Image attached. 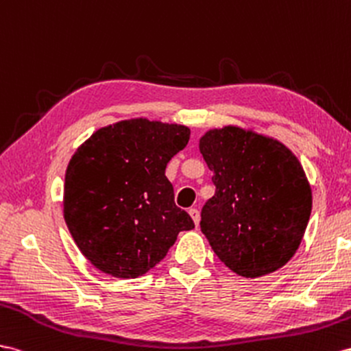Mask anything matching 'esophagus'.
I'll return each mask as SVG.
<instances>
[{"label":"esophagus","mask_w":351,"mask_h":351,"mask_svg":"<svg viewBox=\"0 0 351 351\" xmlns=\"http://www.w3.org/2000/svg\"><path fill=\"white\" fill-rule=\"evenodd\" d=\"M188 213H190V217L193 218L195 226H199V222H200V212H199V209L191 208L190 210H188Z\"/></svg>","instance_id":"34e87169"}]
</instances>
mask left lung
<instances>
[{
    "label": "left lung",
    "mask_w": 351,
    "mask_h": 351,
    "mask_svg": "<svg viewBox=\"0 0 351 351\" xmlns=\"http://www.w3.org/2000/svg\"><path fill=\"white\" fill-rule=\"evenodd\" d=\"M199 148L217 191L200 228L232 273L261 277L295 255L311 213V188L293 152L237 125L212 129Z\"/></svg>",
    "instance_id": "1"
}]
</instances>
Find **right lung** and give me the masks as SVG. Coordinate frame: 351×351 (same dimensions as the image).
Instances as JSON below:
<instances>
[{"mask_svg":"<svg viewBox=\"0 0 351 351\" xmlns=\"http://www.w3.org/2000/svg\"><path fill=\"white\" fill-rule=\"evenodd\" d=\"M188 139L186 125L123 120L96 130L69 160L65 222L82 254L102 273L145 274L179 232L194 228L166 178L167 163Z\"/></svg>","mask_w":351,"mask_h":351,"instance_id":"right-lung-1","label":"right lung"}]
</instances>
